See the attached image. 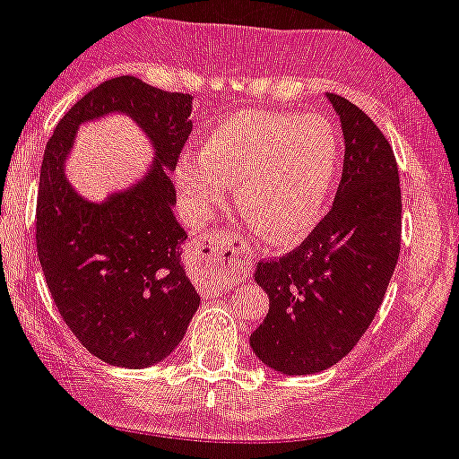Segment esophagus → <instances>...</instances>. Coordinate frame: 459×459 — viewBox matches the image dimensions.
<instances>
[{
  "mask_svg": "<svg viewBox=\"0 0 459 459\" xmlns=\"http://www.w3.org/2000/svg\"><path fill=\"white\" fill-rule=\"evenodd\" d=\"M196 254L203 261L219 274V279L224 274L235 273L249 261V252L245 249V242L240 238L224 233H210L201 240H196Z\"/></svg>",
  "mask_w": 459,
  "mask_h": 459,
  "instance_id": "34e87169",
  "label": "esophagus"
}]
</instances>
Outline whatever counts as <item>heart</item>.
I'll return each mask as SVG.
<instances>
[{"instance_id":"1","label":"heart","mask_w":459,"mask_h":459,"mask_svg":"<svg viewBox=\"0 0 459 459\" xmlns=\"http://www.w3.org/2000/svg\"><path fill=\"white\" fill-rule=\"evenodd\" d=\"M340 141L324 115L242 110L221 119L182 157L178 191L191 217L221 210L235 189L242 219L274 245L293 242L318 221L333 189Z\"/></svg>"}]
</instances>
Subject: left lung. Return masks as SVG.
<instances>
[{"instance_id":"left-lung-1","label":"left lung","mask_w":459,"mask_h":459,"mask_svg":"<svg viewBox=\"0 0 459 459\" xmlns=\"http://www.w3.org/2000/svg\"><path fill=\"white\" fill-rule=\"evenodd\" d=\"M344 131V169L330 212L305 240L256 265L270 312L249 337L284 374L333 368L360 342L400 258L402 191L393 145L369 115L328 94Z\"/></svg>"}]
</instances>
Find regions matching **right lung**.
Wrapping results in <instances>:
<instances>
[{
  "mask_svg": "<svg viewBox=\"0 0 459 459\" xmlns=\"http://www.w3.org/2000/svg\"><path fill=\"white\" fill-rule=\"evenodd\" d=\"M110 109L131 114L155 145V166L134 190L87 204L63 175L74 129ZM191 97L134 75L90 90L46 145L37 196V249L64 324L99 360L141 369L163 360L201 305L180 263L186 233L173 217L175 169L191 134Z\"/></svg>",
  "mask_w": 459,
  "mask_h": 459,
  "instance_id": "1",
  "label": "right lung"
}]
</instances>
